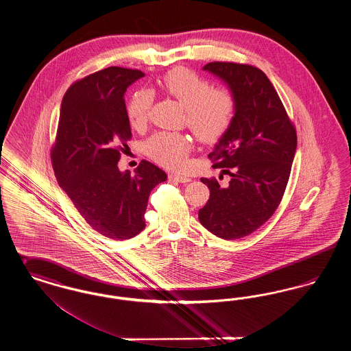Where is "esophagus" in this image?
<instances>
[{
  "label": "esophagus",
  "instance_id": "esophagus-1",
  "mask_svg": "<svg viewBox=\"0 0 351 351\" xmlns=\"http://www.w3.org/2000/svg\"><path fill=\"white\" fill-rule=\"evenodd\" d=\"M169 180H173L176 183H189L191 178L185 176L183 173H169Z\"/></svg>",
  "mask_w": 351,
  "mask_h": 351
}]
</instances>
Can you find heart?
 <instances>
[{
  "instance_id": "obj_1",
  "label": "heart",
  "mask_w": 351,
  "mask_h": 351,
  "mask_svg": "<svg viewBox=\"0 0 351 351\" xmlns=\"http://www.w3.org/2000/svg\"><path fill=\"white\" fill-rule=\"evenodd\" d=\"M162 86L185 108L186 123L201 142H216L232 126L238 106L232 89L212 88L209 80L185 67L168 71ZM154 93L150 89H138L132 95L126 114L134 129L146 125ZM191 149L189 138L179 133L155 134L147 143L151 158L168 168L184 167Z\"/></svg>"
}]
</instances>
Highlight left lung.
<instances>
[{
    "instance_id": "1",
    "label": "left lung",
    "mask_w": 351,
    "mask_h": 351,
    "mask_svg": "<svg viewBox=\"0 0 351 351\" xmlns=\"http://www.w3.org/2000/svg\"><path fill=\"white\" fill-rule=\"evenodd\" d=\"M232 89L237 113L209 158L230 176L226 186L201 179L210 191L199 210L201 225L222 239H238L261 228L283 197L298 136L274 85L259 68L213 62L202 68Z\"/></svg>"
}]
</instances>
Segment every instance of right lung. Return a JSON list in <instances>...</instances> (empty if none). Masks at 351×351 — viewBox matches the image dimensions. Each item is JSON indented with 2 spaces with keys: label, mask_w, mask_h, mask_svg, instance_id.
Wrapping results in <instances>:
<instances>
[{
  "label": "right lung",
  "mask_w": 351,
  "mask_h": 351,
  "mask_svg": "<svg viewBox=\"0 0 351 351\" xmlns=\"http://www.w3.org/2000/svg\"><path fill=\"white\" fill-rule=\"evenodd\" d=\"M143 76L138 69H101L72 84L60 106L51 155L55 176L90 228L110 239H129L145 229L151 191L167 180L147 160L135 175L118 168L132 138L123 96Z\"/></svg>",
  "instance_id": "1"
}]
</instances>
